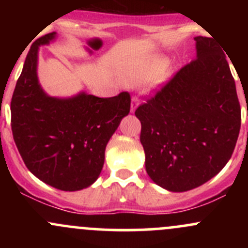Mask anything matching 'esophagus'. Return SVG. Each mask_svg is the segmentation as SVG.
I'll use <instances>...</instances> for the list:
<instances>
[{
  "mask_svg": "<svg viewBox=\"0 0 248 248\" xmlns=\"http://www.w3.org/2000/svg\"><path fill=\"white\" fill-rule=\"evenodd\" d=\"M138 106H139V99L137 98V97H133V98H132V103H131V112L136 111V109L138 108Z\"/></svg>",
  "mask_w": 248,
  "mask_h": 248,
  "instance_id": "1",
  "label": "esophagus"
}]
</instances>
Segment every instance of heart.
<instances>
[{
    "label": "heart",
    "instance_id": "heart-1",
    "mask_svg": "<svg viewBox=\"0 0 248 248\" xmlns=\"http://www.w3.org/2000/svg\"><path fill=\"white\" fill-rule=\"evenodd\" d=\"M154 73L141 68H133L124 74V82L128 85H145L154 80Z\"/></svg>",
    "mask_w": 248,
    "mask_h": 248
}]
</instances>
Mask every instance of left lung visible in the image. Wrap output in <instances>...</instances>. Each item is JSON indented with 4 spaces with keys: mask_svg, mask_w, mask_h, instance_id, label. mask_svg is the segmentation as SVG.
I'll return each mask as SVG.
<instances>
[{
    "mask_svg": "<svg viewBox=\"0 0 248 248\" xmlns=\"http://www.w3.org/2000/svg\"><path fill=\"white\" fill-rule=\"evenodd\" d=\"M194 41L197 59L136 110L147 174L171 192L193 189L218 174L231 159L241 126L223 50L214 38Z\"/></svg>",
    "mask_w": 248,
    "mask_h": 248,
    "instance_id": "obj_1",
    "label": "left lung"
}]
</instances>
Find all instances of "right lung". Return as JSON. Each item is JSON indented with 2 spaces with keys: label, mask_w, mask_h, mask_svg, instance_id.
<instances>
[{
  "label": "right lung",
  "mask_w": 248,
  "mask_h": 248,
  "mask_svg": "<svg viewBox=\"0 0 248 248\" xmlns=\"http://www.w3.org/2000/svg\"><path fill=\"white\" fill-rule=\"evenodd\" d=\"M55 38L56 32H51L31 46L12 97L11 124L27 169L55 188L73 192L98 179L106 146L128 115L131 96H47L37 76L38 49Z\"/></svg>",
  "instance_id": "add662e5"
}]
</instances>
